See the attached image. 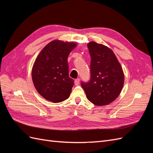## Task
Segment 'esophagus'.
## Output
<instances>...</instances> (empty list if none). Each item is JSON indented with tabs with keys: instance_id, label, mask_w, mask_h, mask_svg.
I'll use <instances>...</instances> for the list:
<instances>
[{
	"instance_id": "34e87169",
	"label": "esophagus",
	"mask_w": 153,
	"mask_h": 153,
	"mask_svg": "<svg viewBox=\"0 0 153 153\" xmlns=\"http://www.w3.org/2000/svg\"><path fill=\"white\" fill-rule=\"evenodd\" d=\"M80 81V78H76V79L75 80V85H79Z\"/></svg>"
}]
</instances>
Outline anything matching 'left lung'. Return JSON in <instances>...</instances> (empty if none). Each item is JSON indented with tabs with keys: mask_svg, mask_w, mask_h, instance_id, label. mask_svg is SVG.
I'll list each match as a JSON object with an SVG mask.
<instances>
[{
	"mask_svg": "<svg viewBox=\"0 0 153 153\" xmlns=\"http://www.w3.org/2000/svg\"><path fill=\"white\" fill-rule=\"evenodd\" d=\"M90 56L91 78L81 82L86 97L98 106L108 105L119 96L124 76L122 67L113 51L106 46L92 41L87 44Z\"/></svg>",
	"mask_w": 153,
	"mask_h": 153,
	"instance_id": "8db88e82",
	"label": "left lung"
}]
</instances>
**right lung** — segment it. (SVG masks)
I'll use <instances>...</instances> for the list:
<instances>
[{
	"label": "right lung",
	"mask_w": 153,
	"mask_h": 153,
	"mask_svg": "<svg viewBox=\"0 0 153 153\" xmlns=\"http://www.w3.org/2000/svg\"><path fill=\"white\" fill-rule=\"evenodd\" d=\"M76 46L75 43L54 40L36 58L32 70V81L46 100L59 103L69 98L74 80L69 76L68 57Z\"/></svg>",
	"instance_id": "1"
}]
</instances>
